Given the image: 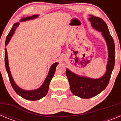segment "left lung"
I'll return each mask as SVG.
<instances>
[{
    "mask_svg": "<svg viewBox=\"0 0 121 121\" xmlns=\"http://www.w3.org/2000/svg\"><path fill=\"white\" fill-rule=\"evenodd\" d=\"M88 18L94 29L101 32L106 41L108 48V62L106 72L98 79H93L76 74L67 68L66 75L68 78L70 90L73 95L83 99H89L98 95L105 89L109 83L115 63V43L110 34L105 22L101 18L89 15Z\"/></svg>",
    "mask_w": 121,
    "mask_h": 121,
    "instance_id": "8db88e82",
    "label": "left lung"
}]
</instances>
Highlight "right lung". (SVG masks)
<instances>
[{
    "label": "right lung",
    "mask_w": 121,
    "mask_h": 121,
    "mask_svg": "<svg viewBox=\"0 0 121 121\" xmlns=\"http://www.w3.org/2000/svg\"><path fill=\"white\" fill-rule=\"evenodd\" d=\"M39 16V15H33L32 16L26 17H23L21 20L20 22H23V21H29V20H31V19H34L37 18ZM19 22H17L15 23L13 25V27L11 29L10 31L8 33V36L6 38V40H5V46L7 45L8 43H9V42L10 41L11 39L12 36H13L14 33L15 31L16 30V28L19 26ZM5 67H6V70L8 73V75L9 77V81L11 84V86L17 94L19 95L20 96L23 98V99H26V100H37L39 99H42L44 96H45L48 93L49 88V85L51 82V80L52 79L53 77L54 76V74L55 73L56 71V67H57V65L59 64L58 62H56L51 66L49 70L48 74L45 80L43 82V84L39 87V88H37L36 90H25L22 88H20L14 81L12 75L11 74L10 70H9V64H8V54H7V50L6 48H5Z\"/></svg>",
    "instance_id": "obj_1"
}]
</instances>
